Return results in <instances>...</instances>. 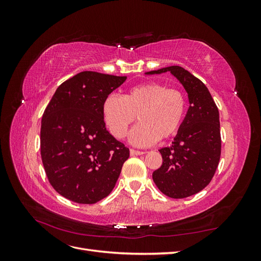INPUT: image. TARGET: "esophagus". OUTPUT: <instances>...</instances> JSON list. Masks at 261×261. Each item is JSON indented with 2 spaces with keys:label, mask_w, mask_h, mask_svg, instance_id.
<instances>
[{
  "label": "esophagus",
  "mask_w": 261,
  "mask_h": 261,
  "mask_svg": "<svg viewBox=\"0 0 261 261\" xmlns=\"http://www.w3.org/2000/svg\"><path fill=\"white\" fill-rule=\"evenodd\" d=\"M129 152H130V155H141L145 153L144 151H139V150H135V149H130Z\"/></svg>",
  "instance_id": "obj_1"
}]
</instances>
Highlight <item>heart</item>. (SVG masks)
Listing matches in <instances>:
<instances>
[{
  "label": "heart",
  "mask_w": 261,
  "mask_h": 261,
  "mask_svg": "<svg viewBox=\"0 0 261 261\" xmlns=\"http://www.w3.org/2000/svg\"><path fill=\"white\" fill-rule=\"evenodd\" d=\"M185 113L183 92L154 82L134 86L123 97L110 94L102 105L105 123L117 139L125 137L137 115L139 123L129 134L130 143L136 146H150L173 137Z\"/></svg>",
  "instance_id": "obj_1"
}]
</instances>
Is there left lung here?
<instances>
[{
    "instance_id": "left-lung-1",
    "label": "left lung",
    "mask_w": 261,
    "mask_h": 261,
    "mask_svg": "<svg viewBox=\"0 0 261 261\" xmlns=\"http://www.w3.org/2000/svg\"><path fill=\"white\" fill-rule=\"evenodd\" d=\"M167 72L183 85L189 108L172 146L159 150L163 161L152 178L164 195L179 199L202 191L215 175L221 155L220 120L207 87L185 68L174 65L146 74Z\"/></svg>"
}]
</instances>
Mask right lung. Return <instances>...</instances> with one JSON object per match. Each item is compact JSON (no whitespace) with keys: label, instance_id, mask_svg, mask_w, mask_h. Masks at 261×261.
<instances>
[{"label":"right lung","instance_id":"obj_1","mask_svg":"<svg viewBox=\"0 0 261 261\" xmlns=\"http://www.w3.org/2000/svg\"><path fill=\"white\" fill-rule=\"evenodd\" d=\"M126 81L86 70L61 84L45 108L40 147L45 174L60 195L91 204L112 192L129 149L106 128L105 99Z\"/></svg>","mask_w":261,"mask_h":261}]
</instances>
